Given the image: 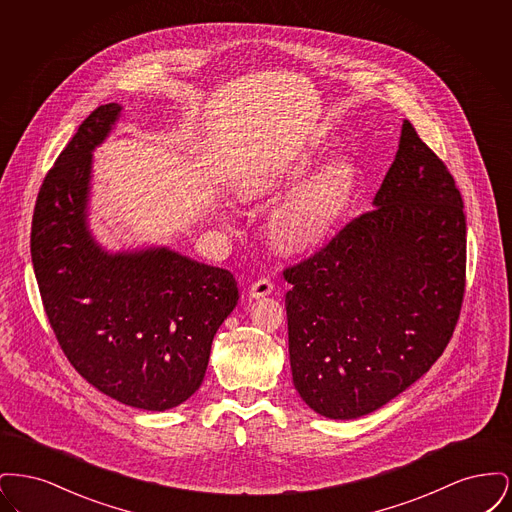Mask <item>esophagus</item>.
<instances>
[{
    "instance_id": "1",
    "label": "esophagus",
    "mask_w": 512,
    "mask_h": 512,
    "mask_svg": "<svg viewBox=\"0 0 512 512\" xmlns=\"http://www.w3.org/2000/svg\"><path fill=\"white\" fill-rule=\"evenodd\" d=\"M270 293H272V282L268 278L255 280L251 284V288H249V297L251 299H259V297H265V295H270Z\"/></svg>"
}]
</instances>
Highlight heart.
Listing matches in <instances>:
<instances>
[{
    "mask_svg": "<svg viewBox=\"0 0 512 512\" xmlns=\"http://www.w3.org/2000/svg\"><path fill=\"white\" fill-rule=\"evenodd\" d=\"M315 167L313 155H301L276 171L245 176L238 186L242 201H257L297 186ZM359 188V171L347 157H338L313 174L268 219V240L284 255H305L326 244L347 215Z\"/></svg>",
    "mask_w": 512,
    "mask_h": 512,
    "instance_id": "obj_1",
    "label": "heart"
}]
</instances>
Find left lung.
I'll use <instances>...</instances> for the list:
<instances>
[{"label":"left lung","instance_id":"obj_1","mask_svg":"<svg viewBox=\"0 0 512 512\" xmlns=\"http://www.w3.org/2000/svg\"><path fill=\"white\" fill-rule=\"evenodd\" d=\"M372 205L284 270L293 386L334 420L372 413L426 374L463 307V197L409 121Z\"/></svg>","mask_w":512,"mask_h":512}]
</instances>
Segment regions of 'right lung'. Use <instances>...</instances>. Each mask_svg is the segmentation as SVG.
<instances>
[{"label": "right lung", "instance_id": "1", "mask_svg": "<svg viewBox=\"0 0 512 512\" xmlns=\"http://www.w3.org/2000/svg\"><path fill=\"white\" fill-rule=\"evenodd\" d=\"M82 122L36 199L30 253L65 357L101 393L167 411L199 390L211 343L238 303L236 278L169 247L109 253L88 228L92 151L121 115Z\"/></svg>", "mask_w": 512, "mask_h": 512}]
</instances>
